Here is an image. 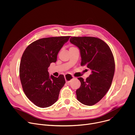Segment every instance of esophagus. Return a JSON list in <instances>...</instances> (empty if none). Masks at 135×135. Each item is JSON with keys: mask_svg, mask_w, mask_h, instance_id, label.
Here are the masks:
<instances>
[{"mask_svg": "<svg viewBox=\"0 0 135 135\" xmlns=\"http://www.w3.org/2000/svg\"><path fill=\"white\" fill-rule=\"evenodd\" d=\"M65 80L66 81V82L67 83H69L74 79V76H71L69 74H66L65 76Z\"/></svg>", "mask_w": 135, "mask_h": 135, "instance_id": "34e87169", "label": "esophagus"}]
</instances>
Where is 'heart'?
<instances>
[{"label":"heart","instance_id":"obj_1","mask_svg":"<svg viewBox=\"0 0 135 135\" xmlns=\"http://www.w3.org/2000/svg\"><path fill=\"white\" fill-rule=\"evenodd\" d=\"M74 47H71L70 48H74Z\"/></svg>","mask_w":135,"mask_h":135}]
</instances>
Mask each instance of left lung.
<instances>
[{
    "mask_svg": "<svg viewBox=\"0 0 135 135\" xmlns=\"http://www.w3.org/2000/svg\"><path fill=\"white\" fill-rule=\"evenodd\" d=\"M70 42L80 50L81 65L91 70L85 81L78 78L81 84L76 91L77 99L84 105L92 106L99 102L110 88L115 71L113 54L109 46L98 38L71 37Z\"/></svg>",
    "mask_w": 135,
    "mask_h": 135,
    "instance_id": "1",
    "label": "left lung"
}]
</instances>
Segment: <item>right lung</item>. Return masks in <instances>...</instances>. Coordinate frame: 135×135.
I'll return each mask as SVG.
<instances>
[{
    "label": "right lung",
    "mask_w": 135,
    "mask_h": 135,
    "mask_svg": "<svg viewBox=\"0 0 135 135\" xmlns=\"http://www.w3.org/2000/svg\"><path fill=\"white\" fill-rule=\"evenodd\" d=\"M70 36L41 38L27 46L20 62L19 73L23 90L27 98L41 108L51 106L58 99L66 81L63 75L58 78L47 71L52 62Z\"/></svg>",
    "instance_id": "add662e5"
}]
</instances>
